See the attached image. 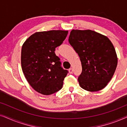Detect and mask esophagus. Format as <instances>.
I'll return each mask as SVG.
<instances>
[{
  "label": "esophagus",
  "mask_w": 127,
  "mask_h": 127,
  "mask_svg": "<svg viewBox=\"0 0 127 127\" xmlns=\"http://www.w3.org/2000/svg\"><path fill=\"white\" fill-rule=\"evenodd\" d=\"M69 73H70V74L73 73V69L72 68H70L69 69Z\"/></svg>",
  "instance_id": "obj_1"
}]
</instances>
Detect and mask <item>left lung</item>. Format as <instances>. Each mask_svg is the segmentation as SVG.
Here are the masks:
<instances>
[{
	"label": "left lung",
	"mask_w": 127,
	"mask_h": 127,
	"mask_svg": "<svg viewBox=\"0 0 127 127\" xmlns=\"http://www.w3.org/2000/svg\"><path fill=\"white\" fill-rule=\"evenodd\" d=\"M69 42L78 54L82 72L78 78L83 89L98 91L110 81L117 65L115 48L109 38L91 30H73Z\"/></svg>",
	"instance_id": "left-lung-1"
}]
</instances>
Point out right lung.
I'll return each mask as SVG.
<instances>
[{
  "label": "right lung",
  "mask_w": 127,
  "mask_h": 127,
  "mask_svg": "<svg viewBox=\"0 0 127 127\" xmlns=\"http://www.w3.org/2000/svg\"><path fill=\"white\" fill-rule=\"evenodd\" d=\"M67 33V31L61 30L36 32L22 45V72L31 86L40 94L51 95L62 87L68 71L61 67L54 51Z\"/></svg>",
  "instance_id": "add662e5"
}]
</instances>
